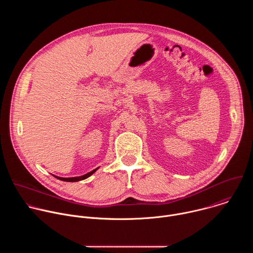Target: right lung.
Segmentation results:
<instances>
[{"mask_svg":"<svg viewBox=\"0 0 253 253\" xmlns=\"http://www.w3.org/2000/svg\"><path fill=\"white\" fill-rule=\"evenodd\" d=\"M97 170V168L96 169H94L93 171H91V172H89V173H87V174H85V175H83V176H79V177H70V178H63V177H58V176H55L57 179H60V180H62V181H67V182H76V181H80V180H83V179H86V178H88L89 176H91L95 171Z\"/></svg>","mask_w":253,"mask_h":253,"instance_id":"obj_1","label":"right lung"}]
</instances>
